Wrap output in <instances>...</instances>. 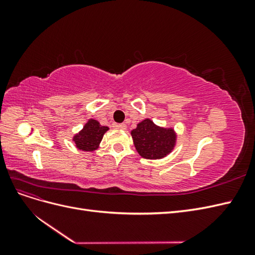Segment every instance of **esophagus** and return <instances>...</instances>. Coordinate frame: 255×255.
<instances>
[{
    "instance_id": "esophagus-1",
    "label": "esophagus",
    "mask_w": 255,
    "mask_h": 255,
    "mask_svg": "<svg viewBox=\"0 0 255 255\" xmlns=\"http://www.w3.org/2000/svg\"><path fill=\"white\" fill-rule=\"evenodd\" d=\"M116 128H120V129H126L127 128V125H126V123H119V125H116Z\"/></svg>"
}]
</instances>
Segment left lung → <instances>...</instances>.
Wrapping results in <instances>:
<instances>
[{"instance_id": "1", "label": "left lung", "mask_w": 255, "mask_h": 255, "mask_svg": "<svg viewBox=\"0 0 255 255\" xmlns=\"http://www.w3.org/2000/svg\"><path fill=\"white\" fill-rule=\"evenodd\" d=\"M138 154L146 159H160L170 154L176 144L173 128H164L146 118L130 130Z\"/></svg>"}]
</instances>
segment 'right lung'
Instances as JSON below:
<instances>
[{"mask_svg": "<svg viewBox=\"0 0 255 255\" xmlns=\"http://www.w3.org/2000/svg\"><path fill=\"white\" fill-rule=\"evenodd\" d=\"M110 129L109 127L101 126L96 119H89L79 133H76L72 141L79 150L85 152L96 151L102 141L104 134Z\"/></svg>", "mask_w": 255, "mask_h": 255, "instance_id": "1", "label": "right lung"}]
</instances>
